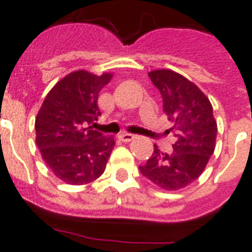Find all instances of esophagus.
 <instances>
[{
	"label": "esophagus",
	"mask_w": 252,
	"mask_h": 252,
	"mask_svg": "<svg viewBox=\"0 0 252 252\" xmlns=\"http://www.w3.org/2000/svg\"><path fill=\"white\" fill-rule=\"evenodd\" d=\"M119 138H120L123 142H130L134 138V136L132 133H126V132H123V133L119 134Z\"/></svg>",
	"instance_id": "esophagus-1"
}]
</instances>
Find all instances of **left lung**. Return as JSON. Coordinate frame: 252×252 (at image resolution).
<instances>
[{
    "label": "left lung",
    "instance_id": "left-lung-1",
    "mask_svg": "<svg viewBox=\"0 0 252 252\" xmlns=\"http://www.w3.org/2000/svg\"><path fill=\"white\" fill-rule=\"evenodd\" d=\"M149 77L163 99V111L174 123L176 141L172 153L157 145L140 171L166 191H176L195 182L215 152L217 122L209 99L193 82L170 69L152 70Z\"/></svg>",
    "mask_w": 252,
    "mask_h": 252
}]
</instances>
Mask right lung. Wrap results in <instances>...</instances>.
<instances>
[{
    "instance_id": "obj_1",
    "label": "right lung",
    "mask_w": 252,
    "mask_h": 252,
    "mask_svg": "<svg viewBox=\"0 0 252 252\" xmlns=\"http://www.w3.org/2000/svg\"><path fill=\"white\" fill-rule=\"evenodd\" d=\"M111 78V73L72 72L52 87L37 112L35 130L41 158L65 183H91L106 170L114 136L93 128L100 116L99 91Z\"/></svg>"
}]
</instances>
